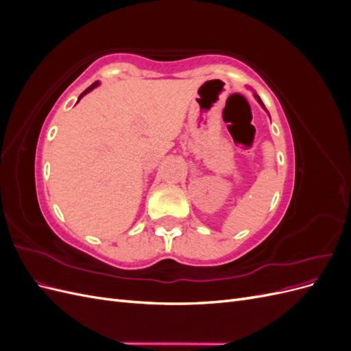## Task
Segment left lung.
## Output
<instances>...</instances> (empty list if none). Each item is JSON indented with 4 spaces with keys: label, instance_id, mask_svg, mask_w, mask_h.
Returning <instances> with one entry per match:
<instances>
[{
    "label": "left lung",
    "instance_id": "left-lung-1",
    "mask_svg": "<svg viewBox=\"0 0 351 351\" xmlns=\"http://www.w3.org/2000/svg\"><path fill=\"white\" fill-rule=\"evenodd\" d=\"M253 97H254V98H256V101H258V102H259V104L262 105V108H263L265 111H267V108H265V105H263V102H262V101H261V98H259V95H258V93H253ZM267 112H268V111H267Z\"/></svg>",
    "mask_w": 351,
    "mask_h": 351
}]
</instances>
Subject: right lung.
I'll return each mask as SVG.
<instances>
[{
  "instance_id": "1",
  "label": "right lung",
  "mask_w": 351,
  "mask_h": 351,
  "mask_svg": "<svg viewBox=\"0 0 351 351\" xmlns=\"http://www.w3.org/2000/svg\"><path fill=\"white\" fill-rule=\"evenodd\" d=\"M97 86H99V82H95V83H93V84H90V86H89V88H88V89H86V90H84V92H83V93H80V97H79V99H77V102H79V101H80V99H82V98H83V97H84V95H86V93H89V92H90V90H93V89H95V88H97Z\"/></svg>"
}]
</instances>
